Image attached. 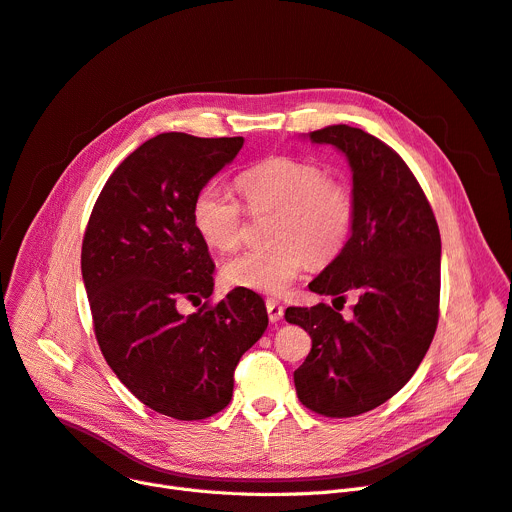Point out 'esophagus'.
I'll return each instance as SVG.
<instances>
[{"mask_svg":"<svg viewBox=\"0 0 512 512\" xmlns=\"http://www.w3.org/2000/svg\"><path fill=\"white\" fill-rule=\"evenodd\" d=\"M265 307H267V317H270V321H280L282 319V315H284L282 303H278L274 299H267Z\"/></svg>","mask_w":512,"mask_h":512,"instance_id":"obj_1","label":"esophagus"}]
</instances>
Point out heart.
<instances>
[{
    "instance_id": "obj_1",
    "label": "heart",
    "mask_w": 512,
    "mask_h": 512,
    "mask_svg": "<svg viewBox=\"0 0 512 512\" xmlns=\"http://www.w3.org/2000/svg\"><path fill=\"white\" fill-rule=\"evenodd\" d=\"M238 186L251 213L276 215L270 232L276 245L228 259L222 280L230 288L280 294L297 280L307 259L315 265L330 263L351 238L353 195L311 161L292 157L261 161L238 178ZM191 215L207 247L230 251L240 242L245 211L222 184L203 186Z\"/></svg>"
}]
</instances>
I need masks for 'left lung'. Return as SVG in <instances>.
<instances>
[{"mask_svg": "<svg viewBox=\"0 0 512 512\" xmlns=\"http://www.w3.org/2000/svg\"><path fill=\"white\" fill-rule=\"evenodd\" d=\"M307 139L344 153L353 174L355 224L342 253L309 282L334 301L357 294L353 319L330 305L288 307L286 321L311 336L294 371L303 405L326 417H355L405 386L434 340L440 307V230L402 157L346 124Z\"/></svg>", "mask_w": 512, "mask_h": 512, "instance_id": "left-lung-1", "label": "left lung"}]
</instances>
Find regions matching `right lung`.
I'll return each mask as SVG.
<instances>
[{"label": "right lung", "instance_id": "1", "mask_svg": "<svg viewBox=\"0 0 512 512\" xmlns=\"http://www.w3.org/2000/svg\"><path fill=\"white\" fill-rule=\"evenodd\" d=\"M242 137L164 132L134 149L93 207L80 270L101 353L149 409L180 421L220 413L234 369L267 328L265 303L234 288L215 307L213 259L193 226L201 188L238 155Z\"/></svg>", "mask_w": 512, "mask_h": 512}]
</instances>
